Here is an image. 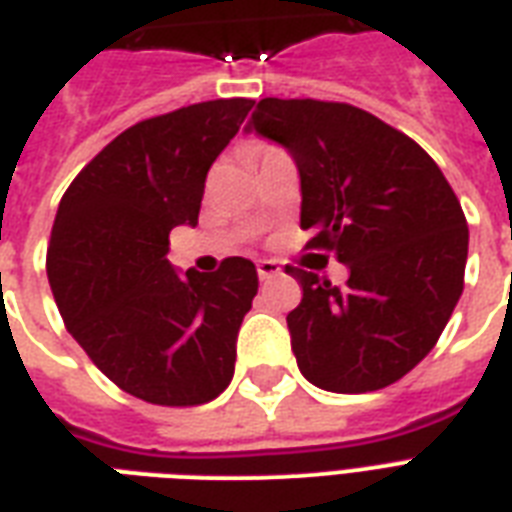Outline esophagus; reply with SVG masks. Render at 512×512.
Returning a JSON list of instances; mask_svg holds the SVG:
<instances>
[{
	"mask_svg": "<svg viewBox=\"0 0 512 512\" xmlns=\"http://www.w3.org/2000/svg\"><path fill=\"white\" fill-rule=\"evenodd\" d=\"M279 273H282V268H279L276 260H260V263H257V276H260V282L276 279Z\"/></svg>",
	"mask_w": 512,
	"mask_h": 512,
	"instance_id": "1",
	"label": "esophagus"
}]
</instances>
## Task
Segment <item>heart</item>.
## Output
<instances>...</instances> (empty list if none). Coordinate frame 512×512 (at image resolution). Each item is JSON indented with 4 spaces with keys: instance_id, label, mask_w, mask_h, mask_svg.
Returning a JSON list of instances; mask_svg holds the SVG:
<instances>
[{
    "instance_id": "obj_1",
    "label": "heart",
    "mask_w": 512,
    "mask_h": 512,
    "mask_svg": "<svg viewBox=\"0 0 512 512\" xmlns=\"http://www.w3.org/2000/svg\"><path fill=\"white\" fill-rule=\"evenodd\" d=\"M255 150H257V147H255ZM255 150H252V152H255Z\"/></svg>"
}]
</instances>
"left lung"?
I'll return each instance as SVG.
<instances>
[{
	"instance_id": "left-lung-1",
	"label": "left lung",
	"mask_w": 512,
	"mask_h": 512,
	"mask_svg": "<svg viewBox=\"0 0 512 512\" xmlns=\"http://www.w3.org/2000/svg\"><path fill=\"white\" fill-rule=\"evenodd\" d=\"M247 131L290 152L306 247L349 268L335 287L287 265L303 287L287 314L300 373L341 395L395 384L438 343L464 290L470 233L448 179L411 136L341 101L263 99Z\"/></svg>"
}]
</instances>
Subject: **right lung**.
Wrapping results in <instances>:
<instances>
[{"instance_id":"obj_1","label":"right lung","mask_w":512,"mask_h":512,"mask_svg":"<svg viewBox=\"0 0 512 512\" xmlns=\"http://www.w3.org/2000/svg\"><path fill=\"white\" fill-rule=\"evenodd\" d=\"M252 104L201 101L126 128L58 204L48 279L66 330L144 403L204 405L233 378L255 263L228 257L214 273H179L166 255L171 228L198 222L206 174Z\"/></svg>"}]
</instances>
